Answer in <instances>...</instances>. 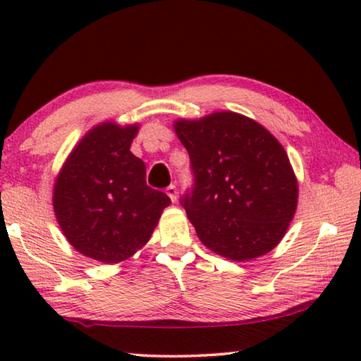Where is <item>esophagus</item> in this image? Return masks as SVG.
<instances>
[{
  "label": "esophagus",
  "mask_w": 361,
  "mask_h": 361,
  "mask_svg": "<svg viewBox=\"0 0 361 361\" xmlns=\"http://www.w3.org/2000/svg\"><path fill=\"white\" fill-rule=\"evenodd\" d=\"M166 192H167L169 197L172 199V202H175V200H176V186H175V185H170V186L166 189Z\"/></svg>",
  "instance_id": "34e87169"
}]
</instances>
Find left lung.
Wrapping results in <instances>:
<instances>
[{
    "label": "left lung",
    "mask_w": 361,
    "mask_h": 361,
    "mask_svg": "<svg viewBox=\"0 0 361 361\" xmlns=\"http://www.w3.org/2000/svg\"><path fill=\"white\" fill-rule=\"evenodd\" d=\"M175 132L194 176L180 204L199 239L234 261L271 252L298 204L283 146L258 122L231 111L178 121Z\"/></svg>",
    "instance_id": "8db88e82"
}]
</instances>
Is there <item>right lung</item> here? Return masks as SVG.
<instances>
[{
  "mask_svg": "<svg viewBox=\"0 0 361 361\" xmlns=\"http://www.w3.org/2000/svg\"><path fill=\"white\" fill-rule=\"evenodd\" d=\"M138 126L105 122L66 159L54 188V212L79 253L100 262L124 261L142 248L170 197L146 185V167L130 152Z\"/></svg>",
  "mask_w": 361,
  "mask_h": 361,
  "instance_id": "1",
  "label": "right lung"
}]
</instances>
